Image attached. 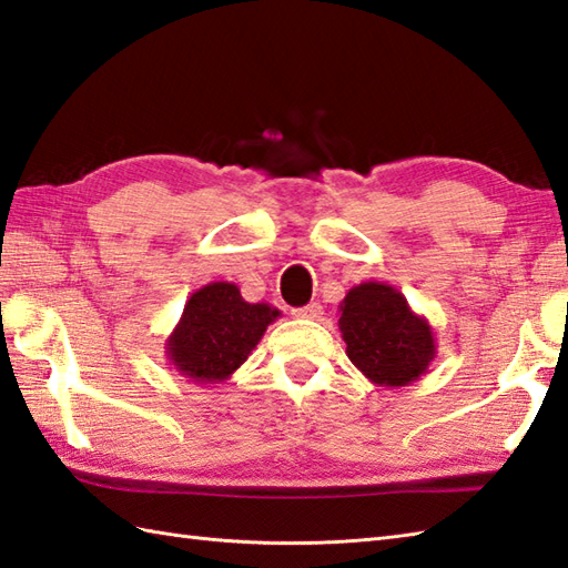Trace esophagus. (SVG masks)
I'll return each mask as SVG.
<instances>
[{
  "instance_id": "34e87169",
  "label": "esophagus",
  "mask_w": 568,
  "mask_h": 568,
  "mask_svg": "<svg viewBox=\"0 0 568 568\" xmlns=\"http://www.w3.org/2000/svg\"><path fill=\"white\" fill-rule=\"evenodd\" d=\"M322 314H324V310L320 302H310V305H305V307L293 310V316H297V320H320Z\"/></svg>"
}]
</instances>
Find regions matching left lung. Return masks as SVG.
<instances>
[{
	"instance_id": "1",
	"label": "left lung",
	"mask_w": 568,
	"mask_h": 568,
	"mask_svg": "<svg viewBox=\"0 0 568 568\" xmlns=\"http://www.w3.org/2000/svg\"><path fill=\"white\" fill-rule=\"evenodd\" d=\"M338 328L346 355L379 387H406L428 373L435 334L426 316L408 307L387 283L367 281L351 287L338 305Z\"/></svg>"
}]
</instances>
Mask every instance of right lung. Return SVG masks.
<instances>
[{
  "label": "right lung",
  "mask_w": 568,
  "mask_h": 568,
  "mask_svg": "<svg viewBox=\"0 0 568 568\" xmlns=\"http://www.w3.org/2000/svg\"><path fill=\"white\" fill-rule=\"evenodd\" d=\"M281 310L268 302H246L227 281L207 283L189 297L164 353L169 365L193 385H220L230 379Z\"/></svg>",
  "instance_id": "obj_1"
}]
</instances>
